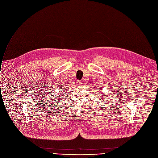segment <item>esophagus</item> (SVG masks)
I'll return each mask as SVG.
<instances>
[{"label":"esophagus","instance_id":"esophagus-1","mask_svg":"<svg viewBox=\"0 0 158 158\" xmlns=\"http://www.w3.org/2000/svg\"><path fill=\"white\" fill-rule=\"evenodd\" d=\"M77 85H81V81H80V80H77Z\"/></svg>","mask_w":158,"mask_h":158}]
</instances>
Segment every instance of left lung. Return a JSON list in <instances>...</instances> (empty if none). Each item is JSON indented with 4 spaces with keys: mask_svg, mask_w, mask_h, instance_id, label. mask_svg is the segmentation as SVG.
I'll return each instance as SVG.
<instances>
[{
    "mask_svg": "<svg viewBox=\"0 0 158 158\" xmlns=\"http://www.w3.org/2000/svg\"><path fill=\"white\" fill-rule=\"evenodd\" d=\"M102 91H99V93H98V94H101V93H102ZM101 98H103V97H101Z\"/></svg>",
    "mask_w": 158,
    "mask_h": 158,
    "instance_id": "8db88e82",
    "label": "left lung"
}]
</instances>
